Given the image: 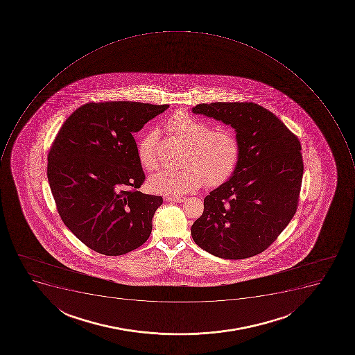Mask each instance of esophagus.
Returning <instances> with one entry per match:
<instances>
[{"instance_id":"obj_1","label":"esophagus","mask_w":355,"mask_h":355,"mask_svg":"<svg viewBox=\"0 0 355 355\" xmlns=\"http://www.w3.org/2000/svg\"><path fill=\"white\" fill-rule=\"evenodd\" d=\"M165 201L168 202H176V203H181V202L185 201L184 196H165Z\"/></svg>"}]
</instances>
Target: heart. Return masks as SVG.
I'll return each mask as SVG.
<instances>
[{
  "mask_svg": "<svg viewBox=\"0 0 355 355\" xmlns=\"http://www.w3.org/2000/svg\"><path fill=\"white\" fill-rule=\"evenodd\" d=\"M205 121L184 110L174 112L166 121L171 135L187 143L180 170H165L148 180L150 190L164 196H182L205 184L216 187L225 183L236 170L241 157L238 135L227 129L212 130ZM159 132H146L137 143V159L148 172L159 166Z\"/></svg>",
  "mask_w": 355,
  "mask_h": 355,
  "instance_id": "b5f03b06",
  "label": "heart"
}]
</instances>
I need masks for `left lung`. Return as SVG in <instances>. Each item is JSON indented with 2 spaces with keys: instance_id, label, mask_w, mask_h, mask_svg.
Masks as SVG:
<instances>
[{
  "instance_id": "left-lung-1",
  "label": "left lung",
  "mask_w": 355,
  "mask_h": 355,
  "mask_svg": "<svg viewBox=\"0 0 355 355\" xmlns=\"http://www.w3.org/2000/svg\"><path fill=\"white\" fill-rule=\"evenodd\" d=\"M235 129L241 144L236 170L204 198L193 240L204 251L242 260L266 251L299 205L303 159L299 137L272 112L253 102H214L192 107Z\"/></svg>"
}]
</instances>
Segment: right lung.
<instances>
[{"label": "right lung", "instance_id": "add662e5", "mask_svg": "<svg viewBox=\"0 0 355 355\" xmlns=\"http://www.w3.org/2000/svg\"><path fill=\"white\" fill-rule=\"evenodd\" d=\"M131 101L84 104L56 135L48 179L65 225L87 248L107 257L146 243L162 196L137 190L146 181L133 133L168 109Z\"/></svg>", "mask_w": 355, "mask_h": 355}]
</instances>
